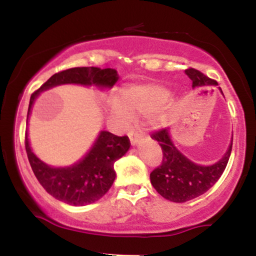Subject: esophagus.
<instances>
[{
    "mask_svg": "<svg viewBox=\"0 0 256 256\" xmlns=\"http://www.w3.org/2000/svg\"><path fill=\"white\" fill-rule=\"evenodd\" d=\"M128 137H130L131 146H137L138 143H140V138H142L140 132H134V131H131L130 134H128Z\"/></svg>",
    "mask_w": 256,
    "mask_h": 256,
    "instance_id": "1",
    "label": "esophagus"
}]
</instances>
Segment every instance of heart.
<instances>
[{"label":"heart","instance_id":"1","mask_svg":"<svg viewBox=\"0 0 256 256\" xmlns=\"http://www.w3.org/2000/svg\"><path fill=\"white\" fill-rule=\"evenodd\" d=\"M171 100V91L155 83L131 84L120 90L118 100L112 102L110 116L116 125L125 126L132 114H146V122L152 128L166 125L167 116L162 107Z\"/></svg>","mask_w":256,"mask_h":256}]
</instances>
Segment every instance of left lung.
<instances>
[{"label": "left lung", "mask_w": 256, "mask_h": 256, "mask_svg": "<svg viewBox=\"0 0 256 256\" xmlns=\"http://www.w3.org/2000/svg\"><path fill=\"white\" fill-rule=\"evenodd\" d=\"M185 74L192 80V89L218 85L216 80L195 68L185 70ZM219 90L222 94L220 88ZM152 138L160 144L164 154L161 166L150 173L152 185L162 198L178 204L198 198L218 182L228 165L232 149L231 140L224 156L213 165L204 166L195 164L179 150L173 143L170 128L155 132Z\"/></svg>", "instance_id": "left-lung-1"}]
</instances>
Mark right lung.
I'll return each mask as SVG.
<instances>
[{
  "instance_id": "add662e5",
  "label": "right lung",
  "mask_w": 256,
  "mask_h": 256,
  "mask_svg": "<svg viewBox=\"0 0 256 256\" xmlns=\"http://www.w3.org/2000/svg\"><path fill=\"white\" fill-rule=\"evenodd\" d=\"M118 79L116 70L100 67H74L52 76L31 95L26 126L28 125L34 101L43 91L66 84L95 86L98 90H106L112 89ZM130 146L128 137H118L108 131H100L95 142L80 160L71 166L54 167L43 162L34 154L28 130L25 137L26 152L38 182L52 198L71 206L94 204L110 189L116 179L114 162L124 156Z\"/></svg>"
}]
</instances>
